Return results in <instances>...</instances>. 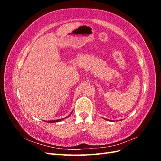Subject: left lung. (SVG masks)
Wrapping results in <instances>:
<instances>
[{
	"label": "left lung",
	"instance_id": "8db88e82",
	"mask_svg": "<svg viewBox=\"0 0 161 161\" xmlns=\"http://www.w3.org/2000/svg\"><path fill=\"white\" fill-rule=\"evenodd\" d=\"M107 120H108V121H112V120H110V119H107Z\"/></svg>",
	"mask_w": 161,
	"mask_h": 161
}]
</instances>
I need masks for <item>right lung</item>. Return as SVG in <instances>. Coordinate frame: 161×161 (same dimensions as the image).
<instances>
[{"instance_id":"right-lung-1","label":"right lung","mask_w":161,"mask_h":161,"mask_svg":"<svg viewBox=\"0 0 161 161\" xmlns=\"http://www.w3.org/2000/svg\"><path fill=\"white\" fill-rule=\"evenodd\" d=\"M72 114V113H71ZM62 119H63V118L62 119H56V120H52V121H47V122H49V123H54V122H58V121H61Z\"/></svg>"}]
</instances>
